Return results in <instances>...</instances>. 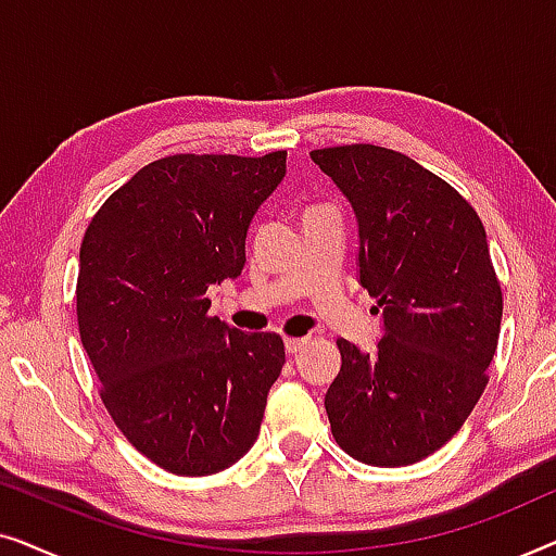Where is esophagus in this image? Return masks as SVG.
I'll use <instances>...</instances> for the list:
<instances>
[{
    "label": "esophagus",
    "mask_w": 556,
    "mask_h": 556,
    "mask_svg": "<svg viewBox=\"0 0 556 556\" xmlns=\"http://www.w3.org/2000/svg\"><path fill=\"white\" fill-rule=\"evenodd\" d=\"M311 344V339L308 337H301V339H286V352L288 354H299V352H303V349H306Z\"/></svg>",
    "instance_id": "34e87169"
}]
</instances>
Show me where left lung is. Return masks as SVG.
Listing matches in <instances>:
<instances>
[{
  "instance_id": "left-lung-1",
  "label": "left lung",
  "mask_w": 556,
  "mask_h": 556,
  "mask_svg": "<svg viewBox=\"0 0 556 556\" xmlns=\"http://www.w3.org/2000/svg\"><path fill=\"white\" fill-rule=\"evenodd\" d=\"M352 204L359 283L382 308L371 354L339 339L324 407L337 443L379 468L443 447L485 390L501 331V286L481 217L400 151L354 143L311 151Z\"/></svg>"
}]
</instances>
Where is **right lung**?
Returning <instances> with one entry per match:
<instances>
[{"instance_id": "right-lung-1", "label": "right lung", "mask_w": 556, "mask_h": 556, "mask_svg": "<svg viewBox=\"0 0 556 556\" xmlns=\"http://www.w3.org/2000/svg\"><path fill=\"white\" fill-rule=\"evenodd\" d=\"M283 177L286 151L159 159L105 200L83 238L75 299L101 400L169 473H219L261 432L283 339L232 329L204 295L240 276L250 223Z\"/></svg>"}]
</instances>
